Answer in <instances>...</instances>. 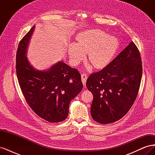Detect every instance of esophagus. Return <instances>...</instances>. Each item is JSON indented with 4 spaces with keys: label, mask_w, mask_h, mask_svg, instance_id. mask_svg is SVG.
<instances>
[{
    "label": "esophagus",
    "mask_w": 155,
    "mask_h": 155,
    "mask_svg": "<svg viewBox=\"0 0 155 155\" xmlns=\"http://www.w3.org/2000/svg\"><path fill=\"white\" fill-rule=\"evenodd\" d=\"M87 79V75L86 74H85V73L81 74V80H82L83 84L84 85H85Z\"/></svg>",
    "instance_id": "1"
}]
</instances>
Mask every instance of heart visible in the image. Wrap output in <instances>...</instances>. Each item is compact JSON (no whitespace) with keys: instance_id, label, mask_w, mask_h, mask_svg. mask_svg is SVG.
<instances>
[{"instance_id":"b5f03b06","label":"heart","mask_w":155,"mask_h":155,"mask_svg":"<svg viewBox=\"0 0 155 155\" xmlns=\"http://www.w3.org/2000/svg\"><path fill=\"white\" fill-rule=\"evenodd\" d=\"M78 43L70 46V59L78 63L83 58V53H88L87 59L93 67L102 68L114 58L120 46L118 39L109 35L101 30H90L79 34Z\"/></svg>"}]
</instances>
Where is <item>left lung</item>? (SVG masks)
I'll return each mask as SVG.
<instances>
[{
    "label": "left lung",
    "mask_w": 155,
    "mask_h": 155,
    "mask_svg": "<svg viewBox=\"0 0 155 155\" xmlns=\"http://www.w3.org/2000/svg\"><path fill=\"white\" fill-rule=\"evenodd\" d=\"M138 48L131 41L109 64L87 79L93 95L91 114L97 123L109 124L127 113L138 94L142 76Z\"/></svg>",
    "instance_id": "8db88e82"
}]
</instances>
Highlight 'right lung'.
<instances>
[{"label":"right lung","mask_w":155,"mask_h":155,"mask_svg":"<svg viewBox=\"0 0 155 155\" xmlns=\"http://www.w3.org/2000/svg\"><path fill=\"white\" fill-rule=\"evenodd\" d=\"M34 26L23 37L16 55V73L25 100L40 118L51 123L67 118L70 101L83 88L81 74L76 68L59 62L46 71L33 68L26 54Z\"/></svg>","instance_id":"1"}]
</instances>
